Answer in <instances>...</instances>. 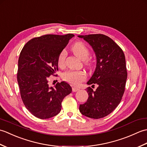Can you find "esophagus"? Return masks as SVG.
<instances>
[{
    "instance_id": "34e87169",
    "label": "esophagus",
    "mask_w": 147,
    "mask_h": 147,
    "mask_svg": "<svg viewBox=\"0 0 147 147\" xmlns=\"http://www.w3.org/2000/svg\"><path fill=\"white\" fill-rule=\"evenodd\" d=\"M72 90H73V92H78V90H80L79 88H77V87H73V88H72Z\"/></svg>"
}]
</instances>
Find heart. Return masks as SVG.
<instances>
[{
	"label": "heart",
	"mask_w": 147,
	"mask_h": 147,
	"mask_svg": "<svg viewBox=\"0 0 147 147\" xmlns=\"http://www.w3.org/2000/svg\"><path fill=\"white\" fill-rule=\"evenodd\" d=\"M71 51L76 57L81 60L85 61V64L88 67L92 66V62L87 58L90 55L88 48L82 42H76L71 47ZM67 56L66 51H62L58 56L57 62L60 67H64L65 65V58ZM86 78V74L83 71L68 70L64 72L62 74V78L65 82L71 84V85L78 86L79 84L85 81Z\"/></svg>",
	"instance_id": "obj_1"
}]
</instances>
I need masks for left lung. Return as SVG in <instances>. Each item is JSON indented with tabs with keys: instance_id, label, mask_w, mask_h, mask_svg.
I'll list each match as a JSON object with an SVG mask.
<instances>
[{
	"instance_id": "8db88e82",
	"label": "left lung",
	"mask_w": 147,
	"mask_h": 147,
	"mask_svg": "<svg viewBox=\"0 0 147 147\" xmlns=\"http://www.w3.org/2000/svg\"><path fill=\"white\" fill-rule=\"evenodd\" d=\"M92 46L96 57L94 73L87 82L98 85L95 91L87 88V101L80 105V111L85 116L100 119L111 114L123 97L127 73L126 59L120 47L109 36L102 34L78 35Z\"/></svg>"
}]
</instances>
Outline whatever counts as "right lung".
Segmentation results:
<instances>
[{
  "mask_svg": "<svg viewBox=\"0 0 147 147\" xmlns=\"http://www.w3.org/2000/svg\"><path fill=\"white\" fill-rule=\"evenodd\" d=\"M74 35H45L28 42L20 53L17 80L26 108L42 119L60 112L62 102L72 92L65 82L49 85V76L58 71V56ZM55 76V75H54Z\"/></svg>",
  "mask_w": 147,
  "mask_h": 147,
  "instance_id": "1",
  "label": "right lung"
}]
</instances>
